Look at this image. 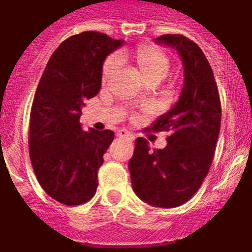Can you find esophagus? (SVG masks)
<instances>
[{
    "label": "esophagus",
    "mask_w": 252,
    "mask_h": 252,
    "mask_svg": "<svg viewBox=\"0 0 252 252\" xmlns=\"http://www.w3.org/2000/svg\"><path fill=\"white\" fill-rule=\"evenodd\" d=\"M117 135L119 137V138L130 139V141H133V139H134V135H133L132 133H129L128 130H126V129H120V130H118Z\"/></svg>",
    "instance_id": "obj_1"
}]
</instances>
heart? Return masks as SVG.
<instances>
[{
	"mask_svg": "<svg viewBox=\"0 0 252 252\" xmlns=\"http://www.w3.org/2000/svg\"><path fill=\"white\" fill-rule=\"evenodd\" d=\"M133 58L138 65L139 71L144 80L148 84L165 80L168 74L170 67H171V60L170 57L159 49L158 47L152 44H144L138 47L133 52ZM120 60L118 56H110L105 60L102 64V80H108L113 76L117 69L119 68Z\"/></svg>",
	"mask_w": 252,
	"mask_h": 252,
	"instance_id": "b5f03b06",
	"label": "heart"
}]
</instances>
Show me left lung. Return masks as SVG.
Returning <instances> with one entry per match:
<instances>
[{"mask_svg": "<svg viewBox=\"0 0 252 252\" xmlns=\"http://www.w3.org/2000/svg\"><path fill=\"white\" fill-rule=\"evenodd\" d=\"M156 43L175 48L184 63V87L174 108L150 129L170 133L163 150H151L135 139L129 161L135 194L155 207L175 208L199 190L213 161L220 129V99L212 67L195 41L181 34H165Z\"/></svg>", "mask_w": 252, "mask_h": 252, "instance_id": "left-lung-1", "label": "left lung"}]
</instances>
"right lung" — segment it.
<instances>
[{"label":"right lung","instance_id":"obj_1","mask_svg":"<svg viewBox=\"0 0 252 252\" xmlns=\"http://www.w3.org/2000/svg\"><path fill=\"white\" fill-rule=\"evenodd\" d=\"M123 44L106 34L84 32L65 39L49 58L30 111L29 152L40 187L65 205L95 195L97 171L114 132L82 130L81 108L101 89L102 63Z\"/></svg>","mask_w":252,"mask_h":252}]
</instances>
